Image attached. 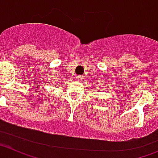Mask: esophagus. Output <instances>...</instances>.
<instances>
[{
	"label": "esophagus",
	"instance_id": "esophagus-1",
	"mask_svg": "<svg viewBox=\"0 0 158 158\" xmlns=\"http://www.w3.org/2000/svg\"><path fill=\"white\" fill-rule=\"evenodd\" d=\"M82 79H83V77H82L81 76H77L76 77V80L78 81H81Z\"/></svg>",
	"mask_w": 158,
	"mask_h": 158
}]
</instances>
